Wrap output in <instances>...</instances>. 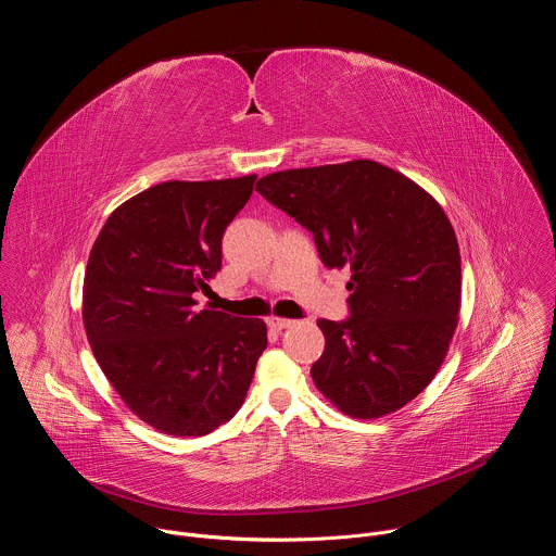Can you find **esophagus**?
<instances>
[{"label":"esophagus","instance_id":"esophagus-1","mask_svg":"<svg viewBox=\"0 0 556 556\" xmlns=\"http://www.w3.org/2000/svg\"><path fill=\"white\" fill-rule=\"evenodd\" d=\"M292 326H294V321L281 319V316H270V319H268V328H273V330H277V332H281V330H286V328H292Z\"/></svg>","mask_w":556,"mask_h":556}]
</instances>
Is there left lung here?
<instances>
[{"label":"left lung","instance_id":"8db88e82","mask_svg":"<svg viewBox=\"0 0 556 556\" xmlns=\"http://www.w3.org/2000/svg\"><path fill=\"white\" fill-rule=\"evenodd\" d=\"M314 235L328 268L350 266V316L321 319L314 384L343 414L380 418L438 374L457 328L455 230L414 180L374 161L277 172L255 187Z\"/></svg>","mask_w":556,"mask_h":556}]
</instances>
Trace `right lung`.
Masks as SVG:
<instances>
[{
  "instance_id": "right-lung-1",
  "label": "right lung",
  "mask_w": 556,
  "mask_h": 556,
  "mask_svg": "<svg viewBox=\"0 0 556 556\" xmlns=\"http://www.w3.org/2000/svg\"><path fill=\"white\" fill-rule=\"evenodd\" d=\"M257 176L163 182L121 204L92 247L84 324L125 405L169 435H206L242 407L268 345L262 319L195 309Z\"/></svg>"
}]
</instances>
